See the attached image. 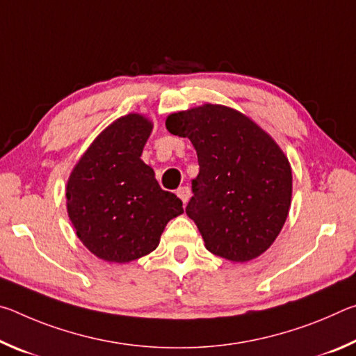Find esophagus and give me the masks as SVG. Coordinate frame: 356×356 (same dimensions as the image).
I'll return each instance as SVG.
<instances>
[{"instance_id":"34e87169","label":"esophagus","mask_w":356,"mask_h":356,"mask_svg":"<svg viewBox=\"0 0 356 356\" xmlns=\"http://www.w3.org/2000/svg\"><path fill=\"white\" fill-rule=\"evenodd\" d=\"M177 196L180 197V200H182L184 201V204L186 202V201H188V197H190V188H188V186H179V188H177Z\"/></svg>"}]
</instances>
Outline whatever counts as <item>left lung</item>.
Here are the masks:
<instances>
[{
	"instance_id": "8db88e82",
	"label": "left lung",
	"mask_w": 356,
	"mask_h": 356,
	"mask_svg": "<svg viewBox=\"0 0 356 356\" xmlns=\"http://www.w3.org/2000/svg\"><path fill=\"white\" fill-rule=\"evenodd\" d=\"M166 129L196 149L200 174L191 180L185 212L206 248L232 262L261 256L291 207L292 171L278 144L242 113L221 105L174 113Z\"/></svg>"
}]
</instances>
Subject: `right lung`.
Wrapping results in <instances>:
<instances>
[{"mask_svg": "<svg viewBox=\"0 0 356 356\" xmlns=\"http://www.w3.org/2000/svg\"><path fill=\"white\" fill-rule=\"evenodd\" d=\"M150 131L141 114L114 120L69 177V218L83 245L104 261L125 264L149 254L168 221L184 213L182 201L161 190L141 160Z\"/></svg>", "mask_w": 356, "mask_h": 356, "instance_id": "1", "label": "right lung"}]
</instances>
